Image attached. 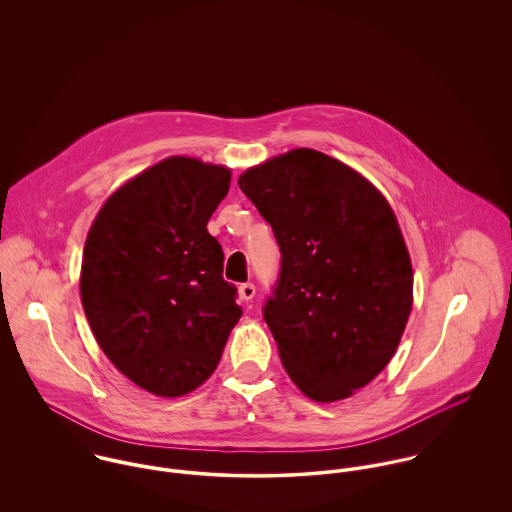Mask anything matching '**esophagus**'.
<instances>
[{
  "mask_svg": "<svg viewBox=\"0 0 512 512\" xmlns=\"http://www.w3.org/2000/svg\"><path fill=\"white\" fill-rule=\"evenodd\" d=\"M238 293H240V299H244V301H252V297L256 295V288H254V284H240Z\"/></svg>",
  "mask_w": 512,
  "mask_h": 512,
  "instance_id": "34e87169",
  "label": "esophagus"
}]
</instances>
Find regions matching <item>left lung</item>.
Listing matches in <instances>:
<instances>
[{
	"mask_svg": "<svg viewBox=\"0 0 512 512\" xmlns=\"http://www.w3.org/2000/svg\"><path fill=\"white\" fill-rule=\"evenodd\" d=\"M238 187L282 252L264 307L282 365L315 402L353 396L394 357L414 301L390 203L359 171L309 147L246 169Z\"/></svg>",
	"mask_w": 512,
	"mask_h": 512,
	"instance_id": "8db88e82",
	"label": "left lung"
}]
</instances>
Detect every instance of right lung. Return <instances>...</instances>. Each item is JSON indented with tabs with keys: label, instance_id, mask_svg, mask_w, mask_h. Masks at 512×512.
I'll return each instance as SVG.
<instances>
[{
	"label": "right lung",
	"instance_id": "1",
	"mask_svg": "<svg viewBox=\"0 0 512 512\" xmlns=\"http://www.w3.org/2000/svg\"><path fill=\"white\" fill-rule=\"evenodd\" d=\"M230 175L197 157L161 159L118 187L86 234L80 299L88 325L112 365L155 396L199 388L242 315L207 230Z\"/></svg>",
	"mask_w": 512,
	"mask_h": 512
}]
</instances>
